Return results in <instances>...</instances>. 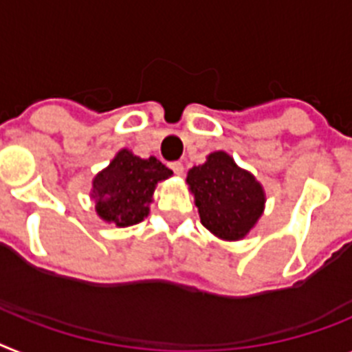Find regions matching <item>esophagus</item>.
Returning <instances> with one entry per match:
<instances>
[{
  "instance_id": "obj_1",
  "label": "esophagus",
  "mask_w": 352,
  "mask_h": 352,
  "mask_svg": "<svg viewBox=\"0 0 352 352\" xmlns=\"http://www.w3.org/2000/svg\"><path fill=\"white\" fill-rule=\"evenodd\" d=\"M170 166H171V170L175 171L177 175H182V173H184V164H182L181 161H177V162H171Z\"/></svg>"
}]
</instances>
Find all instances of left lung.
Listing matches in <instances>:
<instances>
[{
  "label": "left lung",
  "instance_id": "1",
  "mask_svg": "<svg viewBox=\"0 0 352 352\" xmlns=\"http://www.w3.org/2000/svg\"><path fill=\"white\" fill-rule=\"evenodd\" d=\"M186 182L202 226L223 241L243 240L265 211L267 193L261 182L223 150L191 168Z\"/></svg>",
  "mask_w": 352,
  "mask_h": 352
}]
</instances>
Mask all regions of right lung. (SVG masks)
Listing matches in <instances>:
<instances>
[{
  "label": "right lung",
  "mask_w": 352,
  "mask_h": 352,
  "mask_svg": "<svg viewBox=\"0 0 352 352\" xmlns=\"http://www.w3.org/2000/svg\"><path fill=\"white\" fill-rule=\"evenodd\" d=\"M173 171L157 159H141L129 148H121L109 166L98 171L91 184L94 211L105 223L131 227L148 217L150 204L159 182Z\"/></svg>",
  "instance_id": "add662e5"
}]
</instances>
